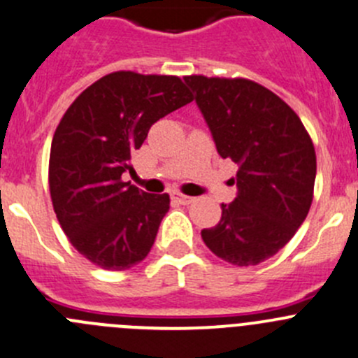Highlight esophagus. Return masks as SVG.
Wrapping results in <instances>:
<instances>
[{
	"label": "esophagus",
	"mask_w": 358,
	"mask_h": 358,
	"mask_svg": "<svg viewBox=\"0 0 358 358\" xmlns=\"http://www.w3.org/2000/svg\"><path fill=\"white\" fill-rule=\"evenodd\" d=\"M175 199L178 201L180 204H190L194 201V197H189V196H183V194H175Z\"/></svg>",
	"instance_id": "obj_1"
}]
</instances>
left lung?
<instances>
[{"label": "left lung", "mask_w": 358, "mask_h": 358, "mask_svg": "<svg viewBox=\"0 0 358 358\" xmlns=\"http://www.w3.org/2000/svg\"><path fill=\"white\" fill-rule=\"evenodd\" d=\"M222 159L238 164L234 201L222 204L208 248L232 266H255L296 234L313 201L317 155L285 101L245 78L185 76Z\"/></svg>", "instance_id": "1"}]
</instances>
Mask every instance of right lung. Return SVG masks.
Wrapping results in <instances>:
<instances>
[{
  "mask_svg": "<svg viewBox=\"0 0 358 358\" xmlns=\"http://www.w3.org/2000/svg\"><path fill=\"white\" fill-rule=\"evenodd\" d=\"M190 101L178 76L117 71L66 110L50 147L52 204L71 245L96 266L124 271L150 252L169 196L122 182V173L152 124Z\"/></svg>",
  "mask_w": 358,
  "mask_h": 358,
  "instance_id": "obj_1",
  "label": "right lung"
}]
</instances>
